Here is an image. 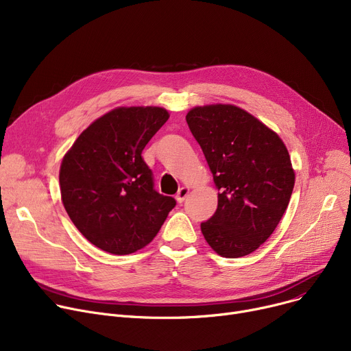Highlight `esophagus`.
Returning <instances> with one entry per match:
<instances>
[{
  "label": "esophagus",
  "mask_w": 351,
  "mask_h": 351,
  "mask_svg": "<svg viewBox=\"0 0 351 351\" xmlns=\"http://www.w3.org/2000/svg\"><path fill=\"white\" fill-rule=\"evenodd\" d=\"M189 195V188L188 186H182L179 188L178 193H176V200L179 202V204H182L183 200H185V197Z\"/></svg>",
  "instance_id": "1"
}]
</instances>
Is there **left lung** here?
Listing matches in <instances>:
<instances>
[{
	"label": "left lung",
	"mask_w": 351,
	"mask_h": 351,
	"mask_svg": "<svg viewBox=\"0 0 351 351\" xmlns=\"http://www.w3.org/2000/svg\"><path fill=\"white\" fill-rule=\"evenodd\" d=\"M186 122L219 191L215 215L200 223L209 246L236 259L267 241L289 205L294 171L279 135L234 105L191 109Z\"/></svg>",
	"instance_id": "8db88e82"
}]
</instances>
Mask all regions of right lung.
Here are the masks:
<instances>
[{
  "mask_svg": "<svg viewBox=\"0 0 351 351\" xmlns=\"http://www.w3.org/2000/svg\"><path fill=\"white\" fill-rule=\"evenodd\" d=\"M159 106H121L92 122L62 159L60 186L72 223L97 247L134 253L159 232L176 200L154 188L142 158L168 121Z\"/></svg>",
  "mask_w": 351,
  "mask_h": 351,
  "instance_id": "1",
  "label": "right lung"
}]
</instances>
